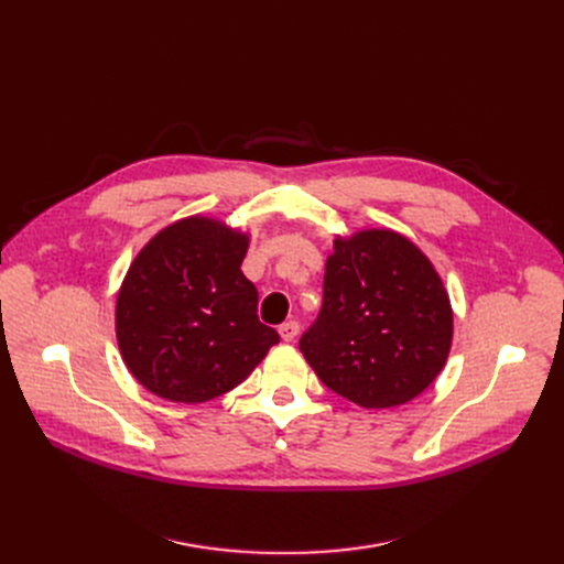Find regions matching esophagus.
I'll list each match as a JSON object with an SVG mask.
<instances>
[{
  "instance_id": "1",
  "label": "esophagus",
  "mask_w": 564,
  "mask_h": 564,
  "mask_svg": "<svg viewBox=\"0 0 564 564\" xmlns=\"http://www.w3.org/2000/svg\"><path fill=\"white\" fill-rule=\"evenodd\" d=\"M279 334H281V338H283L285 343H292L294 338H297V334H300V322H294V319L283 322L281 327H279Z\"/></svg>"
}]
</instances>
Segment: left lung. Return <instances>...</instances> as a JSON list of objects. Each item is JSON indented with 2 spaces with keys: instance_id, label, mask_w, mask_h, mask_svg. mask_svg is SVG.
<instances>
[{
  "instance_id": "obj_1",
  "label": "left lung",
  "mask_w": 564,
  "mask_h": 564,
  "mask_svg": "<svg viewBox=\"0 0 564 564\" xmlns=\"http://www.w3.org/2000/svg\"><path fill=\"white\" fill-rule=\"evenodd\" d=\"M453 308L430 258L391 228L336 237L324 302L300 349L324 387L364 409L421 395L448 361Z\"/></svg>"
}]
</instances>
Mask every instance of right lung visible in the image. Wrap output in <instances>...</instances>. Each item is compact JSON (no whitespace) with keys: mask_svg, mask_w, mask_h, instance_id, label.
<instances>
[{"mask_svg":"<svg viewBox=\"0 0 564 564\" xmlns=\"http://www.w3.org/2000/svg\"><path fill=\"white\" fill-rule=\"evenodd\" d=\"M249 235L213 217H185L151 237L116 297V340L145 391L198 404L232 391L279 334L258 319L242 274Z\"/></svg>","mask_w":564,"mask_h":564,"instance_id":"obj_1","label":"right lung"}]
</instances>
